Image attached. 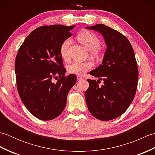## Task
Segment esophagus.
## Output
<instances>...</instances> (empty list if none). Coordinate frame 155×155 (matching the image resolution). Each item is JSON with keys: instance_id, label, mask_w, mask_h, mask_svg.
I'll list each match as a JSON object with an SVG mask.
<instances>
[{"instance_id": "1", "label": "esophagus", "mask_w": 155, "mask_h": 155, "mask_svg": "<svg viewBox=\"0 0 155 155\" xmlns=\"http://www.w3.org/2000/svg\"><path fill=\"white\" fill-rule=\"evenodd\" d=\"M77 81H81V80L83 79V77H80V76H77Z\"/></svg>"}]
</instances>
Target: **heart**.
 <instances>
[{
  "label": "heart",
  "mask_w": 155,
  "mask_h": 155,
  "mask_svg": "<svg viewBox=\"0 0 155 155\" xmlns=\"http://www.w3.org/2000/svg\"><path fill=\"white\" fill-rule=\"evenodd\" d=\"M78 39L88 50L92 51V54H97V49L100 47L101 41L96 35L91 32H83L78 35ZM71 44V39L68 38L65 39L61 45L60 54L62 58L65 61H68L70 59L69 47ZM93 67L94 64L91 61H75L68 66L67 71L70 74L81 76L90 71Z\"/></svg>",
  "instance_id": "heart-1"
}]
</instances>
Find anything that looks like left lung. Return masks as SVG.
Returning a JSON list of instances; mask_svg holds the SVG:
<instances>
[{
	"mask_svg": "<svg viewBox=\"0 0 155 155\" xmlns=\"http://www.w3.org/2000/svg\"><path fill=\"white\" fill-rule=\"evenodd\" d=\"M86 28L102 34L107 48L102 64L90 72L99 79L87 80L85 98L91 114L108 121L123 114L134 99L139 78L137 61L132 45L120 32L103 24ZM102 80L104 84L98 86Z\"/></svg>",
	"mask_w": 155,
	"mask_h": 155,
	"instance_id": "left-lung-1",
	"label": "left lung"
}]
</instances>
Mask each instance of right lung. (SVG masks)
Masks as SVG:
<instances>
[{
	"label": "right lung",
	"mask_w": 155,
	"mask_h": 155,
	"mask_svg": "<svg viewBox=\"0 0 155 155\" xmlns=\"http://www.w3.org/2000/svg\"><path fill=\"white\" fill-rule=\"evenodd\" d=\"M74 26H42L32 31L18 49L15 60L18 93L30 113L42 120H52L64 109L77 77L65 76L60 47L71 37ZM59 76L54 84L51 78Z\"/></svg>",
	"instance_id": "right-lung-1"
}]
</instances>
